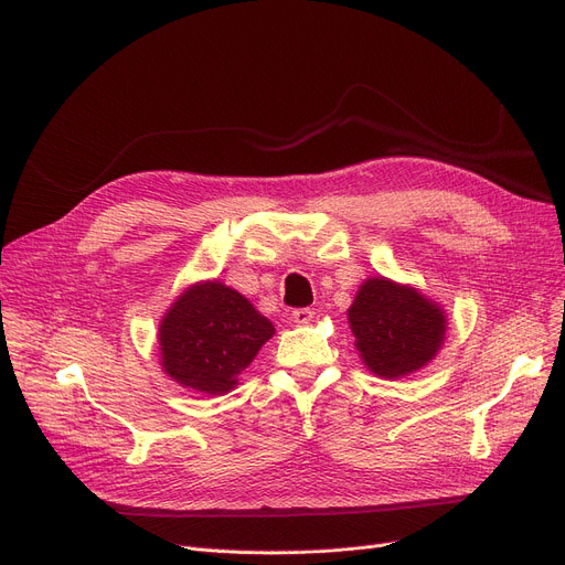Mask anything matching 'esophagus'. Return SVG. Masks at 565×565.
I'll return each instance as SVG.
<instances>
[{
    "instance_id": "esophagus-1",
    "label": "esophagus",
    "mask_w": 565,
    "mask_h": 565,
    "mask_svg": "<svg viewBox=\"0 0 565 565\" xmlns=\"http://www.w3.org/2000/svg\"><path fill=\"white\" fill-rule=\"evenodd\" d=\"M290 318H292V322L307 324V322L313 318V311H311V309H295V311L290 313Z\"/></svg>"
}]
</instances>
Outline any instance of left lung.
<instances>
[{"label": "left lung", "instance_id": "8db88e82", "mask_svg": "<svg viewBox=\"0 0 565 565\" xmlns=\"http://www.w3.org/2000/svg\"><path fill=\"white\" fill-rule=\"evenodd\" d=\"M362 362L380 377H403L435 360L447 334L441 307L387 277L366 279L348 309Z\"/></svg>", "mask_w": 565, "mask_h": 565}]
</instances>
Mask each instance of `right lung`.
Masks as SVG:
<instances>
[{"instance_id": "1", "label": "right lung", "mask_w": 565, "mask_h": 565, "mask_svg": "<svg viewBox=\"0 0 565 565\" xmlns=\"http://www.w3.org/2000/svg\"><path fill=\"white\" fill-rule=\"evenodd\" d=\"M275 324L222 281H199L160 322L162 371L185 390L207 396L231 392Z\"/></svg>"}]
</instances>
